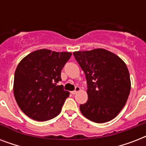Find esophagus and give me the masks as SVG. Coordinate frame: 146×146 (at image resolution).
<instances>
[{
    "label": "esophagus",
    "instance_id": "obj_1",
    "mask_svg": "<svg viewBox=\"0 0 146 146\" xmlns=\"http://www.w3.org/2000/svg\"><path fill=\"white\" fill-rule=\"evenodd\" d=\"M80 87L76 86V87L75 90H74V91L71 92V93L73 94V95H75V94H76L78 92H80Z\"/></svg>",
    "mask_w": 146,
    "mask_h": 146
}]
</instances>
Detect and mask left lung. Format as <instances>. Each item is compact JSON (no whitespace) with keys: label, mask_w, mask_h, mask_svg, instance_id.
<instances>
[{"label":"left lung","mask_w":146,"mask_h":146,"mask_svg":"<svg viewBox=\"0 0 146 146\" xmlns=\"http://www.w3.org/2000/svg\"><path fill=\"white\" fill-rule=\"evenodd\" d=\"M84 71L88 100L80 104L82 115L102 123L116 117L126 104L131 82L127 65L115 54L103 48L73 52Z\"/></svg>","instance_id":"left-lung-1"}]
</instances>
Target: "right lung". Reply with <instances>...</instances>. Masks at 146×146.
<instances>
[{
	"label": "right lung",
	"instance_id": "obj_1",
	"mask_svg": "<svg viewBox=\"0 0 146 146\" xmlns=\"http://www.w3.org/2000/svg\"><path fill=\"white\" fill-rule=\"evenodd\" d=\"M71 55L40 49L19 62L15 71L13 94L17 104L29 117L46 121L60 113L70 92L57 83L61 80V70Z\"/></svg>",
	"mask_w": 146,
	"mask_h": 146
}]
</instances>
